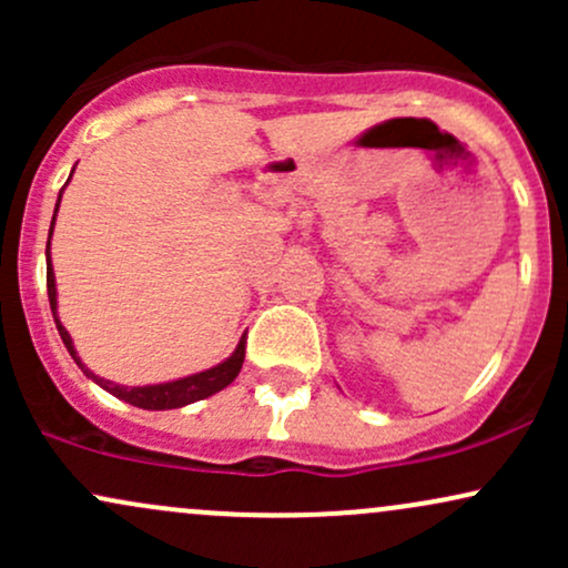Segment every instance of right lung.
<instances>
[{
	"label": "right lung",
	"mask_w": 568,
	"mask_h": 568,
	"mask_svg": "<svg viewBox=\"0 0 568 568\" xmlns=\"http://www.w3.org/2000/svg\"><path fill=\"white\" fill-rule=\"evenodd\" d=\"M69 179H71V175H69ZM58 205H61V194H58L55 213H58ZM55 213H53V224H55ZM50 237H53V226H50L48 251H44V256H48V296H50V310H53V317H55V328H58V334H61L63 344H67L69 355L74 357L77 366H80L84 371V376H90V379H93L98 387H103L106 393H112L114 397H120V400L130 403V406H139V408H146V410H165V408L189 406V403L202 400V397L216 395L226 387V384H232L234 379H237L240 368H243V361H245V336L240 338L237 349H234L224 363H219V366L200 371V374L184 376V379L165 382V384H146V387H122V384L103 379V376H95L93 371L84 368L80 355H77V349H74V342H71L69 331L63 328L61 321H58V291H55L53 264H50Z\"/></svg>",
	"instance_id": "add662e5"
}]
</instances>
